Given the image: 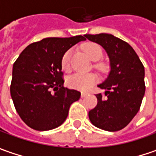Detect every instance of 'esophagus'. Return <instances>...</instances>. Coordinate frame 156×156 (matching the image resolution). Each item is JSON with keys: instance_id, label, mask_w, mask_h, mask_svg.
<instances>
[{"instance_id": "1", "label": "esophagus", "mask_w": 156, "mask_h": 156, "mask_svg": "<svg viewBox=\"0 0 156 156\" xmlns=\"http://www.w3.org/2000/svg\"><path fill=\"white\" fill-rule=\"evenodd\" d=\"M87 93H85V92H82V98H85L86 96H87Z\"/></svg>"}]
</instances>
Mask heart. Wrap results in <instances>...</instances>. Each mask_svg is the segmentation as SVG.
<instances>
[{
	"label": "heart",
	"mask_w": 156,
	"mask_h": 156,
	"mask_svg": "<svg viewBox=\"0 0 156 156\" xmlns=\"http://www.w3.org/2000/svg\"><path fill=\"white\" fill-rule=\"evenodd\" d=\"M84 50L88 56L92 59V60H98L101 58L103 55L102 49L99 45L96 43H88L85 45ZM73 55V50L69 49L66 50L61 59L62 68L65 71H68L70 69V65H71V58ZM99 68H102L101 65L98 66ZM98 82V77L94 73H74L67 78V85L72 88L78 90L82 91H87L89 90L96 83Z\"/></svg>",
	"instance_id": "b5f03b06"
}]
</instances>
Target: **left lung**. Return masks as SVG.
I'll return each mask as SVG.
<instances>
[{
    "label": "left lung",
    "instance_id": "1",
    "mask_svg": "<svg viewBox=\"0 0 156 156\" xmlns=\"http://www.w3.org/2000/svg\"><path fill=\"white\" fill-rule=\"evenodd\" d=\"M103 47L110 61V72L98 87V104L89 112L91 123L107 131L126 127L139 112L145 95V68L135 50L126 41L108 34H85Z\"/></svg>",
    "mask_w": 156,
    "mask_h": 156
}]
</instances>
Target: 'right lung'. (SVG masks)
Masks as SVG:
<instances>
[{"label": "right lung", "instance_id": "add662e5", "mask_svg": "<svg viewBox=\"0 0 156 156\" xmlns=\"http://www.w3.org/2000/svg\"><path fill=\"white\" fill-rule=\"evenodd\" d=\"M85 40L82 35L45 38L28 45L15 61L10 95L30 128L50 130L60 126L72 103L79 100L81 92L63 86L61 59L66 50Z\"/></svg>", "mask_w": 156, "mask_h": 156}]
</instances>
